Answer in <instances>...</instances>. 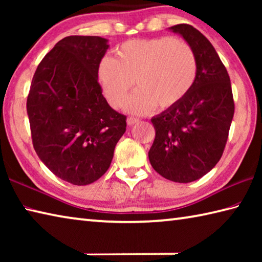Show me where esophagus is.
<instances>
[{
    "label": "esophagus",
    "mask_w": 262,
    "mask_h": 262,
    "mask_svg": "<svg viewBox=\"0 0 262 262\" xmlns=\"http://www.w3.org/2000/svg\"><path fill=\"white\" fill-rule=\"evenodd\" d=\"M140 122V119L139 118H134V117H129L127 119V123L128 126H133V125H136V123Z\"/></svg>",
    "instance_id": "1"
}]
</instances>
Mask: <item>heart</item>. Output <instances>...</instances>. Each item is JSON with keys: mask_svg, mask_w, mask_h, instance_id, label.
<instances>
[{"mask_svg": "<svg viewBox=\"0 0 262 262\" xmlns=\"http://www.w3.org/2000/svg\"><path fill=\"white\" fill-rule=\"evenodd\" d=\"M198 62L192 46L181 38L132 39L115 48L112 59L98 66V82L106 100L120 108L133 82L137 91L127 111L147 114L158 106L168 110L181 103L196 79Z\"/></svg>", "mask_w": 262, "mask_h": 262, "instance_id": "heart-1", "label": "heart"}]
</instances>
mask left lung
I'll return each instance as SVG.
<instances>
[{
	"label": "left lung",
	"instance_id": "1",
	"mask_svg": "<svg viewBox=\"0 0 262 262\" xmlns=\"http://www.w3.org/2000/svg\"><path fill=\"white\" fill-rule=\"evenodd\" d=\"M170 29L192 46L198 74L181 103L151 119L156 136L149 161L165 179L190 183L208 173L223 155L234 103L227 68L210 41L192 25Z\"/></svg>",
	"mask_w": 262,
	"mask_h": 262
}]
</instances>
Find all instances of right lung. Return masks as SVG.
Instances as JSON below:
<instances>
[{
  "instance_id": "obj_1",
  "label": "right lung",
  "mask_w": 262,
  "mask_h": 262,
  "mask_svg": "<svg viewBox=\"0 0 262 262\" xmlns=\"http://www.w3.org/2000/svg\"><path fill=\"white\" fill-rule=\"evenodd\" d=\"M107 40L70 35L39 63L26 101L31 137L41 162L73 185L98 180L126 132V115L104 98L98 66Z\"/></svg>"
}]
</instances>
